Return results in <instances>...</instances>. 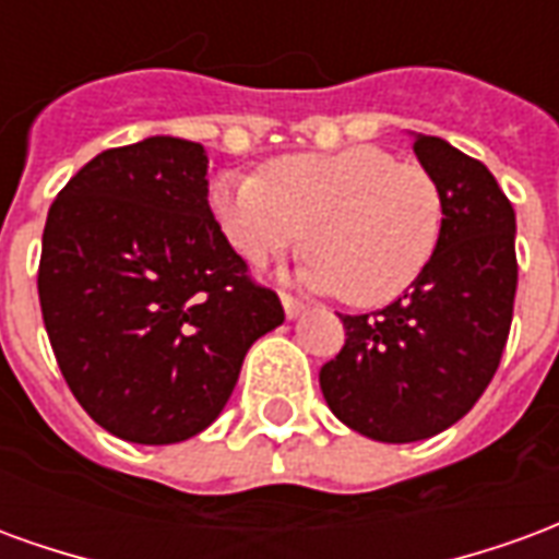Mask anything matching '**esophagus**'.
<instances>
[{"instance_id": "esophagus-1", "label": "esophagus", "mask_w": 559, "mask_h": 559, "mask_svg": "<svg viewBox=\"0 0 559 559\" xmlns=\"http://www.w3.org/2000/svg\"><path fill=\"white\" fill-rule=\"evenodd\" d=\"M281 305H284V314L290 317V320H296V317L308 311V305H305L302 299L290 296V293H281Z\"/></svg>"}]
</instances>
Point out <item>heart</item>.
Here are the masks:
<instances>
[{
  "label": "heart",
  "instance_id": "b5f03b06",
  "mask_svg": "<svg viewBox=\"0 0 559 559\" xmlns=\"http://www.w3.org/2000/svg\"><path fill=\"white\" fill-rule=\"evenodd\" d=\"M209 203L224 239L251 266L308 236L314 251L302 260L299 281L344 293L362 308L413 287L443 233V200L431 176L416 164H395L377 146L284 155L260 176L224 173Z\"/></svg>",
  "mask_w": 559,
  "mask_h": 559
}]
</instances>
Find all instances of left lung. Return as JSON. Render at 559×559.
<instances>
[{
	"instance_id": "1",
	"label": "left lung",
	"mask_w": 559,
	"mask_h": 559,
	"mask_svg": "<svg viewBox=\"0 0 559 559\" xmlns=\"http://www.w3.org/2000/svg\"><path fill=\"white\" fill-rule=\"evenodd\" d=\"M440 188L431 263L374 314H341L344 347L320 368L329 411L380 443H416L473 411L503 356L518 287L515 209L481 160L413 134Z\"/></svg>"
}]
</instances>
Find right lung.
Listing matches in <instances>:
<instances>
[{
	"instance_id": "add662e5",
	"label": "right lung",
	"mask_w": 559,
	"mask_h": 559,
	"mask_svg": "<svg viewBox=\"0 0 559 559\" xmlns=\"http://www.w3.org/2000/svg\"><path fill=\"white\" fill-rule=\"evenodd\" d=\"M206 148H107L47 212L38 299L80 407L128 443H182L218 419L248 347L284 323L209 209Z\"/></svg>"
}]
</instances>
